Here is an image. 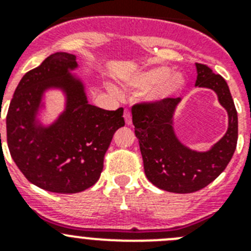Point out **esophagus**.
Masks as SVG:
<instances>
[{"mask_svg": "<svg viewBox=\"0 0 251 251\" xmlns=\"http://www.w3.org/2000/svg\"><path fill=\"white\" fill-rule=\"evenodd\" d=\"M124 121H126V124H128L129 126L130 123H132V115H130L129 110H124Z\"/></svg>", "mask_w": 251, "mask_h": 251, "instance_id": "34e87169", "label": "esophagus"}]
</instances>
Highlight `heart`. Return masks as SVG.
I'll return each instance as SVG.
<instances>
[{
	"label": "heart",
	"instance_id": "b5f03b06",
	"mask_svg": "<svg viewBox=\"0 0 251 251\" xmlns=\"http://www.w3.org/2000/svg\"><path fill=\"white\" fill-rule=\"evenodd\" d=\"M185 79L181 74H171L167 66H157L137 73L130 79L129 85L134 89L147 90L154 88L153 98L162 99L176 94L182 89Z\"/></svg>",
	"mask_w": 251,
	"mask_h": 251
}]
</instances>
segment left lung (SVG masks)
I'll return each instance as SVG.
<instances>
[{
  "label": "left lung",
  "instance_id": "obj_1",
  "mask_svg": "<svg viewBox=\"0 0 251 251\" xmlns=\"http://www.w3.org/2000/svg\"><path fill=\"white\" fill-rule=\"evenodd\" d=\"M196 85L215 90L229 114V129L212 150L194 152L176 138L171 121L179 98L139 101L132 106L146 176L158 188L175 194H191L211 183L229 165L238 143V112L225 79L205 64L196 63Z\"/></svg>",
  "mask_w": 251,
  "mask_h": 251
}]
</instances>
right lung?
Wrapping results in <instances>:
<instances>
[{
	"label": "right lung",
	"instance_id": "right-lung-1",
	"mask_svg": "<svg viewBox=\"0 0 251 251\" xmlns=\"http://www.w3.org/2000/svg\"><path fill=\"white\" fill-rule=\"evenodd\" d=\"M75 66L72 54L46 57L24 75L6 117L8 150L19 170L31 183L56 194L81 192L98 181L115 130L126 124L123 108L105 110L88 103L83 84L68 73ZM50 86L66 90L68 105L54 126L43 130L33 126L34 112Z\"/></svg>",
	"mask_w": 251,
	"mask_h": 251
}]
</instances>
